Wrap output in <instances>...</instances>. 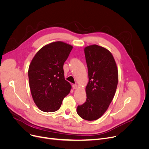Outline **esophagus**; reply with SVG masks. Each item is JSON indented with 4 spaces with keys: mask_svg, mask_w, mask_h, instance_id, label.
Instances as JSON below:
<instances>
[{
    "mask_svg": "<svg viewBox=\"0 0 149 149\" xmlns=\"http://www.w3.org/2000/svg\"><path fill=\"white\" fill-rule=\"evenodd\" d=\"M77 88H78L77 84H73V85H72V88H73V89H77Z\"/></svg>",
    "mask_w": 149,
    "mask_h": 149,
    "instance_id": "1",
    "label": "esophagus"
}]
</instances>
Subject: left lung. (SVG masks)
<instances>
[{
    "label": "left lung",
    "instance_id": "8db88e82",
    "mask_svg": "<svg viewBox=\"0 0 149 149\" xmlns=\"http://www.w3.org/2000/svg\"><path fill=\"white\" fill-rule=\"evenodd\" d=\"M89 82L86 87V101L78 106L77 112L88 121L96 120L107 111L114 97L118 72L111 52L97 45L84 48Z\"/></svg>",
    "mask_w": 149,
    "mask_h": 149
}]
</instances>
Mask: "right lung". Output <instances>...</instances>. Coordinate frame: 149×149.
Segmentation results:
<instances>
[{"instance_id": "obj_1", "label": "right lung", "mask_w": 149, "mask_h": 149, "mask_svg": "<svg viewBox=\"0 0 149 149\" xmlns=\"http://www.w3.org/2000/svg\"><path fill=\"white\" fill-rule=\"evenodd\" d=\"M72 48L63 42L51 43L42 47L31 62L29 88L35 104L42 111L58 110L71 89L65 79L63 65Z\"/></svg>"}]
</instances>
